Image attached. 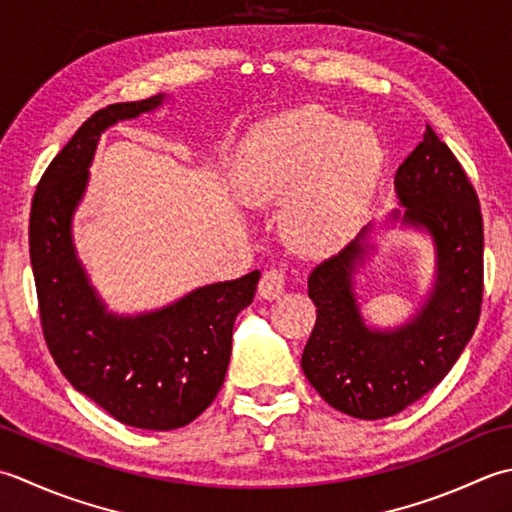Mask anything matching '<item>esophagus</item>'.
<instances>
[{
  "label": "esophagus",
  "mask_w": 512,
  "mask_h": 512,
  "mask_svg": "<svg viewBox=\"0 0 512 512\" xmlns=\"http://www.w3.org/2000/svg\"><path fill=\"white\" fill-rule=\"evenodd\" d=\"M285 283H287V276L283 269H269L265 271L263 278H260L258 294L265 300H276L285 294Z\"/></svg>",
  "instance_id": "obj_1"
}]
</instances>
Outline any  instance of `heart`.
I'll return each mask as SVG.
<instances>
[{
  "label": "heart",
  "mask_w": 512,
  "mask_h": 512,
  "mask_svg": "<svg viewBox=\"0 0 512 512\" xmlns=\"http://www.w3.org/2000/svg\"><path fill=\"white\" fill-rule=\"evenodd\" d=\"M382 168L378 139L320 106H302L249 134L234 187L252 207L287 203L283 232L300 254L322 256L358 232Z\"/></svg>",
  "instance_id": "heart-1"
}]
</instances>
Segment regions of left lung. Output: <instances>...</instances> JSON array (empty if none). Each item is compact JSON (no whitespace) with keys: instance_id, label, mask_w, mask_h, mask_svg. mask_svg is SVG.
Wrapping results in <instances>:
<instances>
[{"instance_id":"1","label":"left lung","mask_w":512,"mask_h":512,"mask_svg":"<svg viewBox=\"0 0 512 512\" xmlns=\"http://www.w3.org/2000/svg\"><path fill=\"white\" fill-rule=\"evenodd\" d=\"M404 210L391 221L429 232L435 283L404 325L371 329L360 314L353 276L369 256V227L309 276L316 325L302 371L333 409L360 420L404 411L435 389L471 340L484 294V223L471 181L431 125L395 172Z\"/></svg>"}]
</instances>
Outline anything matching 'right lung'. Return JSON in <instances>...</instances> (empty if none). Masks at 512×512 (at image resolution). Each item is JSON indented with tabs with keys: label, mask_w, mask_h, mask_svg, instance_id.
Segmentation results:
<instances>
[{
	"label": "right lung",
	"mask_w": 512,
	"mask_h": 512,
	"mask_svg": "<svg viewBox=\"0 0 512 512\" xmlns=\"http://www.w3.org/2000/svg\"><path fill=\"white\" fill-rule=\"evenodd\" d=\"M165 95L112 103L75 132L41 176L30 207L33 265L44 338L79 393L134 429L172 431L196 420L221 391L234 320L252 305L260 271L198 287L137 316L106 309L72 243V216L88 185L99 137L110 125L152 112Z\"/></svg>",
	"instance_id": "1"
}]
</instances>
